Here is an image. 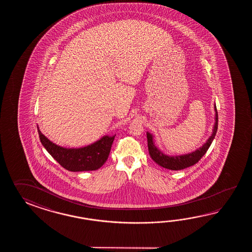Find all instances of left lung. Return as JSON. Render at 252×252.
Wrapping results in <instances>:
<instances>
[{
	"mask_svg": "<svg viewBox=\"0 0 252 252\" xmlns=\"http://www.w3.org/2000/svg\"><path fill=\"white\" fill-rule=\"evenodd\" d=\"M214 108H215L216 113H215V124H214L213 134L211 135L209 139H207L206 143H204L200 149L193 151L192 153L181 156L165 155L162 151L158 150L154 145L153 136L149 132H147L148 148H149V152H150L151 158L155 161L158 165L163 166L165 168H167V169H171V170H181V169L187 168V167L193 166L194 164H196L209 149L210 146L212 144L214 137L216 135V132H217L218 113H217L215 105H214Z\"/></svg>",
	"mask_w": 252,
	"mask_h": 252,
	"instance_id": "obj_1",
	"label": "left lung"
}]
</instances>
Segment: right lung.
<instances>
[{
  "instance_id": "1",
  "label": "right lung",
  "mask_w": 252,
  "mask_h": 252,
  "mask_svg": "<svg viewBox=\"0 0 252 252\" xmlns=\"http://www.w3.org/2000/svg\"><path fill=\"white\" fill-rule=\"evenodd\" d=\"M39 139L44 148L69 171H93L100 168L107 160L115 136H104L96 142L80 149H65L54 144L41 133L38 127Z\"/></svg>"
}]
</instances>
